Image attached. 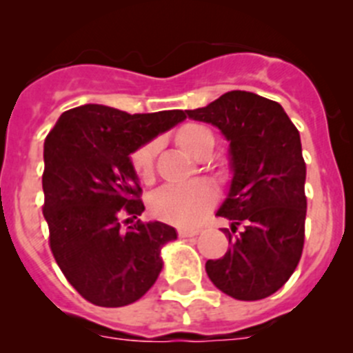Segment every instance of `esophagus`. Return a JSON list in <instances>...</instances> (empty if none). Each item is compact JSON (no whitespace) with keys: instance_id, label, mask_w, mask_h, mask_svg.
<instances>
[{"instance_id":"obj_1","label":"esophagus","mask_w":353,"mask_h":353,"mask_svg":"<svg viewBox=\"0 0 353 353\" xmlns=\"http://www.w3.org/2000/svg\"><path fill=\"white\" fill-rule=\"evenodd\" d=\"M198 234V229H193V227H179V236L181 237H193Z\"/></svg>"}]
</instances>
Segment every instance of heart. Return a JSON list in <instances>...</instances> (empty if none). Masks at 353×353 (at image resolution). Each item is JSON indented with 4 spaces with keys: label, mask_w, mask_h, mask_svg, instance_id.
<instances>
[{
    "label": "heart",
    "mask_w": 353,
    "mask_h": 353,
    "mask_svg": "<svg viewBox=\"0 0 353 353\" xmlns=\"http://www.w3.org/2000/svg\"><path fill=\"white\" fill-rule=\"evenodd\" d=\"M177 145L184 154L198 159L206 150H212V133L199 124H186L176 134ZM155 141L140 145L131 154V165L141 181L148 183L154 177L155 163ZM213 190L206 183L181 184V186H165L154 194L150 210L159 220L176 223V225H194L213 205Z\"/></svg>",
    "instance_id": "obj_1"
}]
</instances>
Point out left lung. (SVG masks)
<instances>
[{"instance_id":"8db88e82","label":"left lung","mask_w":353,"mask_h":353,"mask_svg":"<svg viewBox=\"0 0 353 353\" xmlns=\"http://www.w3.org/2000/svg\"><path fill=\"white\" fill-rule=\"evenodd\" d=\"M186 116L219 128L229 141L232 179L216 215L230 220L222 229L230 248L206 261V275L237 301L268 297L290 279L304 248L301 134L279 102L244 90Z\"/></svg>"}]
</instances>
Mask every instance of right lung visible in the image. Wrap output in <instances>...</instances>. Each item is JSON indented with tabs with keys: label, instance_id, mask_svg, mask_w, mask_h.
Here are the masks:
<instances>
[{
	"label": "right lung",
	"instance_id": "1",
	"mask_svg": "<svg viewBox=\"0 0 353 353\" xmlns=\"http://www.w3.org/2000/svg\"><path fill=\"white\" fill-rule=\"evenodd\" d=\"M184 119L177 109L128 114L85 104L49 131L42 176L49 244L68 282L92 304H133L159 279L160 251L177 239L176 229L138 220L123 232L119 220L145 210L131 154Z\"/></svg>",
	"mask_w": 353,
	"mask_h": 353
}]
</instances>
